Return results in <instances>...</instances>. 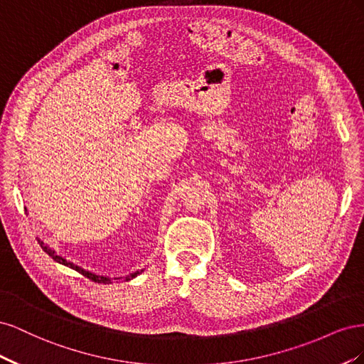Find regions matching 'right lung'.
Wrapping results in <instances>:
<instances>
[{
	"instance_id": "obj_1",
	"label": "right lung",
	"mask_w": 364,
	"mask_h": 364,
	"mask_svg": "<svg viewBox=\"0 0 364 364\" xmlns=\"http://www.w3.org/2000/svg\"><path fill=\"white\" fill-rule=\"evenodd\" d=\"M38 243L41 245V247L43 249V252H47L48 255L54 259V261H58L59 264H63V266H67V267H71V269H74L75 272H79V273H82L83 277H86V278H90L91 281H94V282H98V284H109L111 282V278H107V277H100V274H95V273H91V272H87V270H85V269H82V267H79V266H75V264H73V262H70V261H67L65 258H62V257H59L56 252H54L53 249H50L46 243H43V241H41V240H38ZM142 270H136L135 273H130L129 277H126L124 279L126 281H130L132 278H135V277H138V274L141 273ZM114 279H121V278H114Z\"/></svg>"
}]
</instances>
